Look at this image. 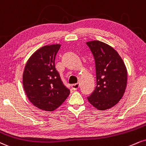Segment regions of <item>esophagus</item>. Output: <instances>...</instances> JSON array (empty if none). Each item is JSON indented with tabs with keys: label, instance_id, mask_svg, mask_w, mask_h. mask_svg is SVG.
<instances>
[{
	"label": "esophagus",
	"instance_id": "34e87169",
	"mask_svg": "<svg viewBox=\"0 0 146 146\" xmlns=\"http://www.w3.org/2000/svg\"><path fill=\"white\" fill-rule=\"evenodd\" d=\"M71 88L72 89H73V90H78V89L80 88V84L78 83V84H73V85L71 86Z\"/></svg>",
	"mask_w": 146,
	"mask_h": 146
}]
</instances>
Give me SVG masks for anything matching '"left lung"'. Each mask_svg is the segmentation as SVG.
Here are the masks:
<instances>
[{"label":"left lung","mask_w":146,"mask_h":146,"mask_svg":"<svg viewBox=\"0 0 146 146\" xmlns=\"http://www.w3.org/2000/svg\"><path fill=\"white\" fill-rule=\"evenodd\" d=\"M95 61L96 86L88 100L94 108L105 110L122 99L127 83L125 64L113 47L99 41L87 42Z\"/></svg>","instance_id":"1"}]
</instances>
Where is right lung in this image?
<instances>
[{
    "mask_svg": "<svg viewBox=\"0 0 146 146\" xmlns=\"http://www.w3.org/2000/svg\"><path fill=\"white\" fill-rule=\"evenodd\" d=\"M60 45H45L36 50L26 62L23 86L29 101L42 110L52 111L70 94L55 68V58Z\"/></svg>",
    "mask_w": 146,
    "mask_h": 146,
    "instance_id": "obj_1",
    "label": "right lung"
}]
</instances>
